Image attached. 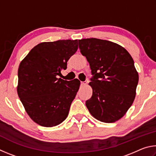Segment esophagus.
Instances as JSON below:
<instances>
[{
  "label": "esophagus",
  "instance_id": "esophagus-1",
  "mask_svg": "<svg viewBox=\"0 0 156 156\" xmlns=\"http://www.w3.org/2000/svg\"><path fill=\"white\" fill-rule=\"evenodd\" d=\"M87 82H81V86H85V85H87Z\"/></svg>",
  "mask_w": 156,
  "mask_h": 156
}]
</instances>
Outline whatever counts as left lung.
<instances>
[{
	"label": "left lung",
	"mask_w": 156,
	"mask_h": 156,
	"mask_svg": "<svg viewBox=\"0 0 156 156\" xmlns=\"http://www.w3.org/2000/svg\"><path fill=\"white\" fill-rule=\"evenodd\" d=\"M78 44L93 75L89 83L93 94L86 106L98 120L115 122L135 99L139 77L133 60L124 47L109 41L81 39Z\"/></svg>",
	"instance_id": "left-lung-1"
}]
</instances>
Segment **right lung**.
Segmentation results:
<instances>
[{"mask_svg": "<svg viewBox=\"0 0 156 156\" xmlns=\"http://www.w3.org/2000/svg\"><path fill=\"white\" fill-rule=\"evenodd\" d=\"M77 49L78 40L43 42L20 62L17 93L26 112L38 125L52 127L67 117L80 82L57 76L67 69L68 60Z\"/></svg>", "mask_w": 156, "mask_h": 156, "instance_id": "1", "label": "right lung"}]
</instances>
